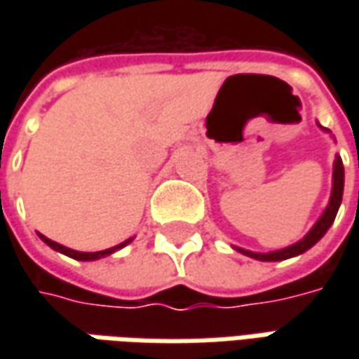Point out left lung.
I'll return each mask as SVG.
<instances>
[{
	"label": "left lung",
	"instance_id": "left-lung-1",
	"mask_svg": "<svg viewBox=\"0 0 359 359\" xmlns=\"http://www.w3.org/2000/svg\"><path fill=\"white\" fill-rule=\"evenodd\" d=\"M341 194H344V163H341V158H336V163H334V187H332L330 205L325 208L324 215L318 219V224L308 231V236L304 240H299L290 248L278 250V252H269V254H255V252H248V250H240V248H238V252L250 255L254 259H259V262H280V259H287V257H294V255L308 252L313 243H318L324 238L325 231L334 224L336 214L339 210V203H341Z\"/></svg>",
	"mask_w": 359,
	"mask_h": 359
}]
</instances>
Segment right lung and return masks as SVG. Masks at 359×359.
Segmentation results:
<instances>
[{
    "label": "right lung",
    "mask_w": 359,
    "mask_h": 359,
    "mask_svg": "<svg viewBox=\"0 0 359 359\" xmlns=\"http://www.w3.org/2000/svg\"><path fill=\"white\" fill-rule=\"evenodd\" d=\"M39 238L48 243L49 248H53V250H57V252H62V254L69 255V257H74V259H79V262H93V259H100V257H105V255L114 254L116 250H121L123 245H128L131 240H126L123 243H119V245H116V248H109V250H104V252H76V250H69V248H65V245H62V243H57V241H51L49 238H46V236H41L39 233Z\"/></svg>",
    "instance_id": "add662e5"
}]
</instances>
